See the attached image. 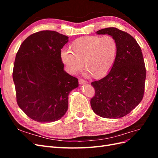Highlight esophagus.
I'll use <instances>...</instances> for the list:
<instances>
[{
    "label": "esophagus",
    "instance_id": "34e87169",
    "mask_svg": "<svg viewBox=\"0 0 158 158\" xmlns=\"http://www.w3.org/2000/svg\"><path fill=\"white\" fill-rule=\"evenodd\" d=\"M78 82H79V84H80V85H82V84H86V81L84 80H83V79H79Z\"/></svg>",
    "mask_w": 158,
    "mask_h": 158
}]
</instances>
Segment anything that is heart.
Instances as JSON below:
<instances>
[{"mask_svg": "<svg viewBox=\"0 0 158 158\" xmlns=\"http://www.w3.org/2000/svg\"><path fill=\"white\" fill-rule=\"evenodd\" d=\"M70 50L60 52V59L69 73L75 74L85 70L94 78H100L109 73L115 63L118 54L116 40L109 35L84 36L75 40Z\"/></svg>", "mask_w": 158, "mask_h": 158, "instance_id": "heart-1", "label": "heart"}]
</instances>
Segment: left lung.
I'll use <instances>...</instances> for the list:
<instances>
[{"label": "left lung", "mask_w": 158, "mask_h": 158, "mask_svg": "<svg viewBox=\"0 0 158 158\" xmlns=\"http://www.w3.org/2000/svg\"><path fill=\"white\" fill-rule=\"evenodd\" d=\"M96 33L113 36L117 42L118 54L109 73L91 83L95 91L91 107L102 117L121 118L131 113L144 95L146 68L142 50L135 38L117 28H105Z\"/></svg>", "instance_id": "left-lung-1"}]
</instances>
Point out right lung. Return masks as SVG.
Returning <instances> with one entry per match:
<instances>
[{
	"label": "right lung",
	"mask_w": 158,
	"mask_h": 158,
	"mask_svg": "<svg viewBox=\"0 0 158 158\" xmlns=\"http://www.w3.org/2000/svg\"><path fill=\"white\" fill-rule=\"evenodd\" d=\"M69 37L41 31L23 41L16 56L12 77L18 106L39 123L59 120L67 111L69 95L78 79L64 70L61 49Z\"/></svg>",
	"instance_id": "1"
}]
</instances>
